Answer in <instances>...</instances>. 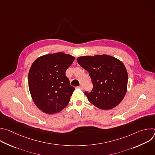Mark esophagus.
<instances>
[{"label": "esophagus", "mask_w": 155, "mask_h": 155, "mask_svg": "<svg viewBox=\"0 0 155 155\" xmlns=\"http://www.w3.org/2000/svg\"><path fill=\"white\" fill-rule=\"evenodd\" d=\"M78 87H79V88H80V89H81V90H83V86H81H81H80Z\"/></svg>", "instance_id": "1"}]
</instances>
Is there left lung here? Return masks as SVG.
<instances>
[{
    "label": "left lung",
    "instance_id": "obj_1",
    "mask_svg": "<svg viewBox=\"0 0 155 155\" xmlns=\"http://www.w3.org/2000/svg\"><path fill=\"white\" fill-rule=\"evenodd\" d=\"M77 61L92 80V91L84 93L88 101L101 110L117 107L127 91L128 75L124 64L107 54L80 56Z\"/></svg>",
    "mask_w": 155,
    "mask_h": 155
}]
</instances>
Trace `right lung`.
<instances>
[{
	"label": "right lung",
	"instance_id": "right-lung-1",
	"mask_svg": "<svg viewBox=\"0 0 155 155\" xmlns=\"http://www.w3.org/2000/svg\"><path fill=\"white\" fill-rule=\"evenodd\" d=\"M75 58L62 52L43 55L31 66L28 84L31 97L43 113L61 112L70 101L75 87L70 84L65 71Z\"/></svg>",
	"mask_w": 155,
	"mask_h": 155
}]
</instances>
